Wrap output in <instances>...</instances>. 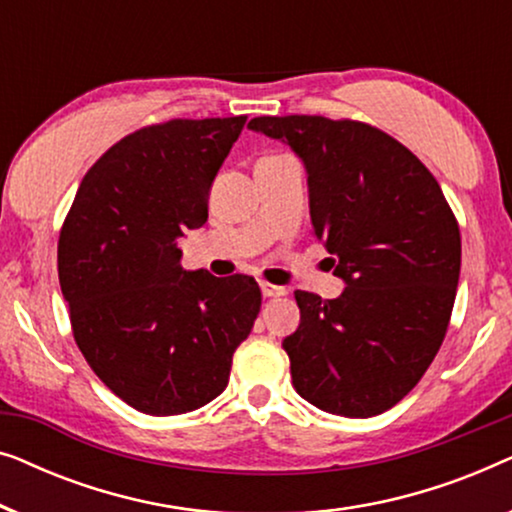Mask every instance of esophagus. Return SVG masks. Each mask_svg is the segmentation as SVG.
Here are the masks:
<instances>
[{"instance_id": "obj_1", "label": "esophagus", "mask_w": 512, "mask_h": 512, "mask_svg": "<svg viewBox=\"0 0 512 512\" xmlns=\"http://www.w3.org/2000/svg\"><path fill=\"white\" fill-rule=\"evenodd\" d=\"M261 291H263L265 298H279V296H284V293H286L284 286H277V284H270V282H261Z\"/></svg>"}]
</instances>
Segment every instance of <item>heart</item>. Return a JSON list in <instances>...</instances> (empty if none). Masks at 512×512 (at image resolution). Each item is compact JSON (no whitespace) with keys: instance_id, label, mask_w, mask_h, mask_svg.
<instances>
[{"instance_id":"heart-1","label":"heart","mask_w":512,"mask_h":512,"mask_svg":"<svg viewBox=\"0 0 512 512\" xmlns=\"http://www.w3.org/2000/svg\"><path fill=\"white\" fill-rule=\"evenodd\" d=\"M282 158H289V156H265L258 160V163H272V160H282Z\"/></svg>"}]
</instances>
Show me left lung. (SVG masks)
I'll list each match as a JSON object with an SVG mask.
<instances>
[{"label": "left lung", "mask_w": 512, "mask_h": 512, "mask_svg": "<svg viewBox=\"0 0 512 512\" xmlns=\"http://www.w3.org/2000/svg\"><path fill=\"white\" fill-rule=\"evenodd\" d=\"M249 128L303 158L312 235L347 282L333 300L296 291L300 326L282 342L293 387L331 415H380L415 389L445 340L457 216L429 167L375 125L296 114L251 118Z\"/></svg>", "instance_id": "8db88e82"}]
</instances>
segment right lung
<instances>
[{"mask_svg":"<svg viewBox=\"0 0 512 512\" xmlns=\"http://www.w3.org/2000/svg\"><path fill=\"white\" fill-rule=\"evenodd\" d=\"M247 116L172 118L125 135L83 177L58 240L60 289L93 373L144 415H184L228 387L261 310L249 275L181 268Z\"/></svg>","mask_w":512,"mask_h":512,"instance_id":"obj_1","label":"right lung"}]
</instances>
